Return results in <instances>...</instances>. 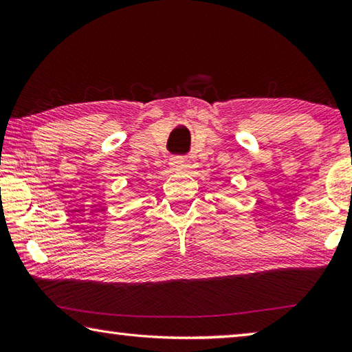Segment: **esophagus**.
<instances>
[{
  "instance_id": "esophagus-1",
  "label": "esophagus",
  "mask_w": 352,
  "mask_h": 352,
  "mask_svg": "<svg viewBox=\"0 0 352 352\" xmlns=\"http://www.w3.org/2000/svg\"><path fill=\"white\" fill-rule=\"evenodd\" d=\"M169 166H170L172 170L182 172V170L188 168V160H184L183 157H174V158H170Z\"/></svg>"
}]
</instances>
